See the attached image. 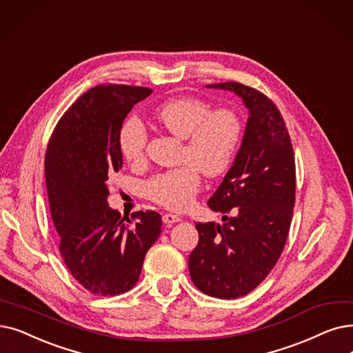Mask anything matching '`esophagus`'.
<instances>
[{"mask_svg": "<svg viewBox=\"0 0 353 353\" xmlns=\"http://www.w3.org/2000/svg\"><path fill=\"white\" fill-rule=\"evenodd\" d=\"M181 219L177 216V214H173V213H164L163 214V222L167 225V226H170V225H173V223H176V222H180Z\"/></svg>", "mask_w": 353, "mask_h": 353, "instance_id": "obj_1", "label": "esophagus"}]
</instances>
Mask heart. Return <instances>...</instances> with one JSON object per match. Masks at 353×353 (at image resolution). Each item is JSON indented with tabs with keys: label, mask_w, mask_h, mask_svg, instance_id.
Returning a JSON list of instances; mask_svg holds the SVG:
<instances>
[{
	"label": "heart",
	"mask_w": 353,
	"mask_h": 353,
	"mask_svg": "<svg viewBox=\"0 0 353 353\" xmlns=\"http://www.w3.org/2000/svg\"><path fill=\"white\" fill-rule=\"evenodd\" d=\"M152 118L167 132L185 140L183 164L152 176L145 183L147 196L173 210H185L201 189V172L206 177L222 176L236 156L243 122L232 108L210 110L209 103L194 97L172 98L152 111ZM125 160L139 164L145 159L147 131L143 122L128 118L118 135Z\"/></svg>",
	"instance_id": "heart-1"
}]
</instances>
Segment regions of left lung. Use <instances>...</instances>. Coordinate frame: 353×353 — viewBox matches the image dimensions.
<instances>
[{"label":"left lung","instance_id":"left-lung-1","mask_svg":"<svg viewBox=\"0 0 353 353\" xmlns=\"http://www.w3.org/2000/svg\"><path fill=\"white\" fill-rule=\"evenodd\" d=\"M228 89L250 110L242 145L222 185L209 199L226 223H196L199 242L189 256L193 284L218 299H238L263 283L277 264L296 202V163L285 122L275 103L239 82Z\"/></svg>","mask_w":353,"mask_h":353}]
</instances>
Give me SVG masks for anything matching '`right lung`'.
Returning a JSON list of instances; mask_svg holds the SVG:
<instances>
[{"label": "right lung", "mask_w": 353, "mask_h": 353, "mask_svg": "<svg viewBox=\"0 0 353 353\" xmlns=\"http://www.w3.org/2000/svg\"><path fill=\"white\" fill-rule=\"evenodd\" d=\"M150 88L98 85L59 119L46 151L44 173L63 261L89 293L118 296L139 281L161 216L139 210L131 221L110 208V181L122 167L118 135Z\"/></svg>", "instance_id": "right-lung-1"}]
</instances>
